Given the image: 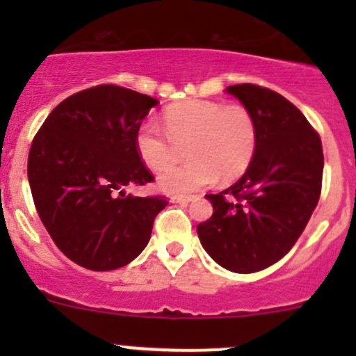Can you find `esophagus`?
Masks as SVG:
<instances>
[{
  "label": "esophagus",
  "instance_id": "1",
  "mask_svg": "<svg viewBox=\"0 0 356 356\" xmlns=\"http://www.w3.org/2000/svg\"><path fill=\"white\" fill-rule=\"evenodd\" d=\"M172 203H179V204H188L193 201V196H174V198H170Z\"/></svg>",
  "mask_w": 356,
  "mask_h": 356
}]
</instances>
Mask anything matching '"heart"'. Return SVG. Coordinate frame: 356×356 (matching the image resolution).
Instances as JSON below:
<instances>
[{
    "mask_svg": "<svg viewBox=\"0 0 356 356\" xmlns=\"http://www.w3.org/2000/svg\"><path fill=\"white\" fill-rule=\"evenodd\" d=\"M163 131L145 122L136 132V149L146 167L161 170L184 146L188 163L158 175V188L168 195H189L220 179L232 181L246 172L258 145V127L241 105L225 106L210 99H186L163 111Z\"/></svg>",
    "mask_w": 356,
    "mask_h": 356,
    "instance_id": "1",
    "label": "heart"
}]
</instances>
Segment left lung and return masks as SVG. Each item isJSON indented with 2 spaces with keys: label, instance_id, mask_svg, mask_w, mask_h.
I'll list each match as a JSON object with an SVG mask.
<instances>
[{
  "label": "left lung",
  "instance_id": "8db88e82",
  "mask_svg": "<svg viewBox=\"0 0 356 356\" xmlns=\"http://www.w3.org/2000/svg\"><path fill=\"white\" fill-rule=\"evenodd\" d=\"M225 92L254 117L257 153L238 182L204 196L213 213L196 231L220 267L253 274L281 260L307 227L321 196L324 153L305 115L279 92L254 84Z\"/></svg>",
  "mask_w": 356,
  "mask_h": 356
}]
</instances>
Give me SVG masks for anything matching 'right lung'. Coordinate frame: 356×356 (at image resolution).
<instances>
[{"mask_svg":"<svg viewBox=\"0 0 356 356\" xmlns=\"http://www.w3.org/2000/svg\"><path fill=\"white\" fill-rule=\"evenodd\" d=\"M158 102L120 86H96L63 99L41 125L27 175L41 222L65 257L89 270L131 264L152 238L163 196H132L153 175L136 132Z\"/></svg>","mask_w":356,"mask_h":356,"instance_id":"1","label":"right lung"}]
</instances>
